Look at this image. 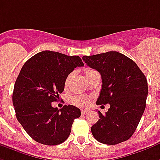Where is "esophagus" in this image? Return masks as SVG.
<instances>
[{"instance_id": "esophagus-1", "label": "esophagus", "mask_w": 160, "mask_h": 160, "mask_svg": "<svg viewBox=\"0 0 160 160\" xmlns=\"http://www.w3.org/2000/svg\"><path fill=\"white\" fill-rule=\"evenodd\" d=\"M87 112H88L87 110H85V109L81 110V113H82V114H86V113H87Z\"/></svg>"}]
</instances>
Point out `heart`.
Instances as JSON below:
<instances>
[{
    "mask_svg": "<svg viewBox=\"0 0 160 160\" xmlns=\"http://www.w3.org/2000/svg\"><path fill=\"white\" fill-rule=\"evenodd\" d=\"M98 71H96L95 69H87L86 71V73H85V75H86V80L87 79H89L90 77L93 76V75H95V74H98ZM74 76V73L72 72V73H69V74L66 76L64 80V87L65 88H68V86H69V83H70L71 80H72V78ZM90 101H91V99H90L89 97H87V96H84V95H76L74 96V97H72L71 98V102L77 106V107H80V108H85L87 107L88 105L90 104Z\"/></svg>",
    "mask_w": 160,
    "mask_h": 160,
    "instance_id": "obj_1",
    "label": "heart"
}]
</instances>
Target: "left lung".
I'll return each mask as SVG.
<instances>
[{
    "instance_id": "left-lung-1",
    "label": "left lung",
    "mask_w": 160,
    "mask_h": 160,
    "mask_svg": "<svg viewBox=\"0 0 160 160\" xmlns=\"http://www.w3.org/2000/svg\"><path fill=\"white\" fill-rule=\"evenodd\" d=\"M90 68L102 76V90L97 104L110 108L105 114L98 111V121L92 126L96 140L115 145L133 135L146 108L148 81L137 63L118 52L83 56Z\"/></svg>"
}]
</instances>
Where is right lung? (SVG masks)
I'll return each instance as SVG.
<instances>
[{
    "mask_svg": "<svg viewBox=\"0 0 160 160\" xmlns=\"http://www.w3.org/2000/svg\"><path fill=\"white\" fill-rule=\"evenodd\" d=\"M82 66L80 57L43 51L30 58L21 68L14 85L12 103L18 122L37 142L58 145L70 134L80 110L73 105L58 110L52 102L63 92L66 76Z\"/></svg>",
    "mask_w": 160,
    "mask_h": 160,
    "instance_id": "add662e5",
    "label": "right lung"
}]
</instances>
